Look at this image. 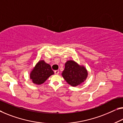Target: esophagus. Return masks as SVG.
I'll list each match as a JSON object with an SVG mask.
<instances>
[{
  "instance_id": "esophagus-1",
  "label": "esophagus",
  "mask_w": 123,
  "mask_h": 123,
  "mask_svg": "<svg viewBox=\"0 0 123 123\" xmlns=\"http://www.w3.org/2000/svg\"><path fill=\"white\" fill-rule=\"evenodd\" d=\"M59 70H55L54 71V73H55V74H56V75H57V74H59Z\"/></svg>"
}]
</instances>
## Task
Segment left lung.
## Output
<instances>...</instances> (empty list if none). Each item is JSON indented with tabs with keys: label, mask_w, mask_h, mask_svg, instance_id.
I'll list each match as a JSON object with an SVG mask.
<instances>
[{
	"label": "left lung",
	"mask_w": 123,
	"mask_h": 123,
	"mask_svg": "<svg viewBox=\"0 0 123 123\" xmlns=\"http://www.w3.org/2000/svg\"><path fill=\"white\" fill-rule=\"evenodd\" d=\"M62 75L68 84L74 87L84 82L88 73L84 67L79 65L74 60H69L66 62Z\"/></svg>",
	"instance_id": "obj_1"
}]
</instances>
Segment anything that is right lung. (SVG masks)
Returning a JSON list of instances; mask_svg holds the SVG:
<instances>
[{
	"instance_id": "obj_1",
	"label": "right lung",
	"mask_w": 123,
	"mask_h": 123,
	"mask_svg": "<svg viewBox=\"0 0 123 123\" xmlns=\"http://www.w3.org/2000/svg\"><path fill=\"white\" fill-rule=\"evenodd\" d=\"M53 74L50 65L45 63L44 60H40L30 73V78L34 84L41 85Z\"/></svg>"
}]
</instances>
